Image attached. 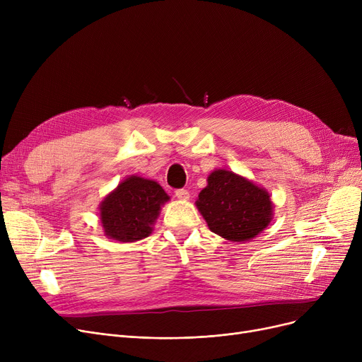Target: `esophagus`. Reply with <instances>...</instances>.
Here are the masks:
<instances>
[{
  "instance_id": "esophagus-1",
  "label": "esophagus",
  "mask_w": 362,
  "mask_h": 362,
  "mask_svg": "<svg viewBox=\"0 0 362 362\" xmlns=\"http://www.w3.org/2000/svg\"><path fill=\"white\" fill-rule=\"evenodd\" d=\"M176 197H177L179 199H182V201H186V199H189V192L186 191V189H177V191H176Z\"/></svg>"
}]
</instances>
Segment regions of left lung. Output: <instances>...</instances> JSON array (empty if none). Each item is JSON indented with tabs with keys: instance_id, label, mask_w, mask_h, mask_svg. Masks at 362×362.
Here are the masks:
<instances>
[{
	"instance_id": "1",
	"label": "left lung",
	"mask_w": 362,
	"mask_h": 362,
	"mask_svg": "<svg viewBox=\"0 0 362 362\" xmlns=\"http://www.w3.org/2000/svg\"><path fill=\"white\" fill-rule=\"evenodd\" d=\"M197 206L210 230L232 242L255 238L270 224L273 213L269 192L229 170L213 171Z\"/></svg>"
}]
</instances>
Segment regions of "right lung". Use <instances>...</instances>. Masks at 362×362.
<instances>
[{
  "mask_svg": "<svg viewBox=\"0 0 362 362\" xmlns=\"http://www.w3.org/2000/svg\"><path fill=\"white\" fill-rule=\"evenodd\" d=\"M165 201L168 195L154 180L138 176L123 180L100 206L105 235L119 242L146 238Z\"/></svg>",
  "mask_w": 362,
  "mask_h": 362,
  "instance_id": "1",
  "label": "right lung"
}]
</instances>
